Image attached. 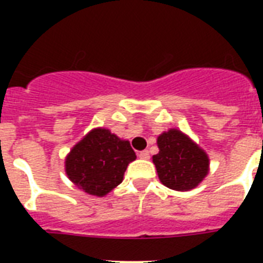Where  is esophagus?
<instances>
[{
	"label": "esophagus",
	"mask_w": 263,
	"mask_h": 263,
	"mask_svg": "<svg viewBox=\"0 0 263 263\" xmlns=\"http://www.w3.org/2000/svg\"><path fill=\"white\" fill-rule=\"evenodd\" d=\"M138 156H139V158H142V160H148V158H150V153H148V150H143V152H140Z\"/></svg>",
	"instance_id": "esophagus-1"
}]
</instances>
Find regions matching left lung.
Masks as SVG:
<instances>
[{"mask_svg":"<svg viewBox=\"0 0 263 263\" xmlns=\"http://www.w3.org/2000/svg\"><path fill=\"white\" fill-rule=\"evenodd\" d=\"M160 153L153 157L161 183L176 191L195 188L208 175L206 153L188 139L183 132L171 129L158 136Z\"/></svg>","mask_w":263,"mask_h":263,"instance_id":"left-lung-1","label":"left lung"}]
</instances>
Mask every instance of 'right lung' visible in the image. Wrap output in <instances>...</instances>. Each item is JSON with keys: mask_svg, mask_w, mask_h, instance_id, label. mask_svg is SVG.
<instances>
[{"mask_svg": "<svg viewBox=\"0 0 263 263\" xmlns=\"http://www.w3.org/2000/svg\"><path fill=\"white\" fill-rule=\"evenodd\" d=\"M135 158L128 140H121L109 129L97 128L72 148L65 171L80 190L103 196L123 181L128 164Z\"/></svg>", "mask_w": 263, "mask_h": 263, "instance_id": "obj_1", "label": "right lung"}]
</instances>
